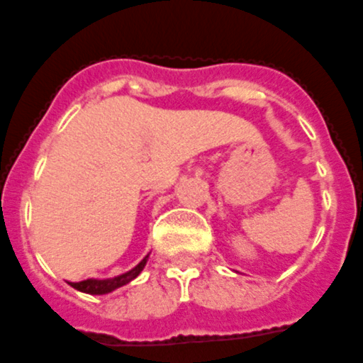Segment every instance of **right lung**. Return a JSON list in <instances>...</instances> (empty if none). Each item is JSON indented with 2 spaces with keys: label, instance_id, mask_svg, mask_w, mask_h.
Returning a JSON list of instances; mask_svg holds the SVG:
<instances>
[{
  "label": "right lung",
  "instance_id": "1",
  "mask_svg": "<svg viewBox=\"0 0 363 363\" xmlns=\"http://www.w3.org/2000/svg\"><path fill=\"white\" fill-rule=\"evenodd\" d=\"M147 259L148 256H145V258L141 259L134 269L121 274V276L113 277V279H86V281H80V283H69V284L73 286V289L80 290V292L84 294H91V296H104V294L113 292V290L120 289V286L130 283L132 279H135V277L140 276V272L145 269V265H147Z\"/></svg>",
  "mask_w": 363,
  "mask_h": 363
}]
</instances>
